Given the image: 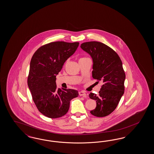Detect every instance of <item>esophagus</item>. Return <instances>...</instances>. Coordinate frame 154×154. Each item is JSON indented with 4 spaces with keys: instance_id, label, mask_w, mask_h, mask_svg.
Masks as SVG:
<instances>
[{
    "instance_id": "1",
    "label": "esophagus",
    "mask_w": 154,
    "mask_h": 154,
    "mask_svg": "<svg viewBox=\"0 0 154 154\" xmlns=\"http://www.w3.org/2000/svg\"><path fill=\"white\" fill-rule=\"evenodd\" d=\"M79 95H80V96H82V97H84V98H86V97H87V95H86V94L85 93V92L84 91H79Z\"/></svg>"
}]
</instances>
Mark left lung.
<instances>
[{"label":"left lung","instance_id":"1","mask_svg":"<svg viewBox=\"0 0 154 154\" xmlns=\"http://www.w3.org/2000/svg\"><path fill=\"white\" fill-rule=\"evenodd\" d=\"M81 48L93 59V78L103 83L98 95L89 94L90 98L97 102V107L90 113L99 117L106 116L116 109L124 93L125 74L121 59L111 48L101 42H85Z\"/></svg>","mask_w":154,"mask_h":154}]
</instances>
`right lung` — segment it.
Here are the masks:
<instances>
[{"instance_id": "right-lung-1", "label": "right lung", "mask_w": 154, "mask_h": 154, "mask_svg": "<svg viewBox=\"0 0 154 154\" xmlns=\"http://www.w3.org/2000/svg\"><path fill=\"white\" fill-rule=\"evenodd\" d=\"M79 42L58 41L39 47L30 61L28 85L33 101L45 116L56 119L68 112L70 100L79 95L73 89H57L56 75L76 51Z\"/></svg>"}]
</instances>
